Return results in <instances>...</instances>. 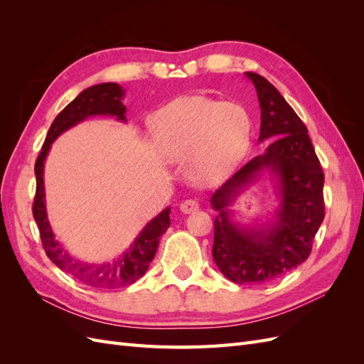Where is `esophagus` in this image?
Instances as JSON below:
<instances>
[{"mask_svg":"<svg viewBox=\"0 0 364 364\" xmlns=\"http://www.w3.org/2000/svg\"><path fill=\"white\" fill-rule=\"evenodd\" d=\"M197 209H199V202H197V200L190 199V200H183L181 203V211L183 214H191V213L197 211Z\"/></svg>","mask_w":364,"mask_h":364,"instance_id":"esophagus-1","label":"esophagus"}]
</instances>
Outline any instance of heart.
Returning a JSON list of instances; mask_svg holds the SVG:
<instances>
[{
  "instance_id": "heart-1",
  "label": "heart",
  "mask_w": 364,
  "mask_h": 364,
  "mask_svg": "<svg viewBox=\"0 0 364 364\" xmlns=\"http://www.w3.org/2000/svg\"><path fill=\"white\" fill-rule=\"evenodd\" d=\"M150 132L159 158L186 159L190 179L209 185L223 179L246 155L252 119L240 103L190 95L159 109L150 119Z\"/></svg>"
}]
</instances>
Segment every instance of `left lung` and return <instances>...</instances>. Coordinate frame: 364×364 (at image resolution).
<instances>
[{"instance_id":"obj_1","label":"left lung","mask_w":364,"mask_h":364,"mask_svg":"<svg viewBox=\"0 0 364 364\" xmlns=\"http://www.w3.org/2000/svg\"><path fill=\"white\" fill-rule=\"evenodd\" d=\"M257 90L261 127L258 142L272 139L266 151L249 161L211 197L214 220L213 258L235 284H262L302 264L325 217V176L305 124L269 80L245 73ZM272 176L279 208L267 224L243 227L230 206L264 171Z\"/></svg>"}]
</instances>
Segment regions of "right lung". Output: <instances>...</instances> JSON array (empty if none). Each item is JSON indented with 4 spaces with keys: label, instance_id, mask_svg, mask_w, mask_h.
I'll return each mask as SVG.
<instances>
[{
    "label": "right lung",
    "instance_id": "1",
    "mask_svg": "<svg viewBox=\"0 0 364 364\" xmlns=\"http://www.w3.org/2000/svg\"><path fill=\"white\" fill-rule=\"evenodd\" d=\"M124 90L118 83H100L94 85L82 91L74 100L63 109V111L54 118L53 124L47 134L46 142L35 164L36 174V196L33 202V217L39 226V234L42 240L43 250L47 257L56 264V266L70 273L77 281L94 289L114 290L126 287L134 284L144 274L155 258V253L159 246V238L165 234L170 226V211L171 208H165L155 218L141 230L130 247L112 261L102 264L85 262L75 259L65 250L59 241L54 237L53 229L48 222L47 205H46V186H43V165L51 144L56 141L63 132L77 126L82 121L95 115L115 117L121 123H126V106L123 105Z\"/></svg>",
    "mask_w": 364,
    "mask_h": 364
}]
</instances>
